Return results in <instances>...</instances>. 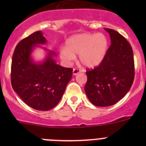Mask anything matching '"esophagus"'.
<instances>
[{
    "label": "esophagus",
    "instance_id": "1",
    "mask_svg": "<svg viewBox=\"0 0 146 146\" xmlns=\"http://www.w3.org/2000/svg\"><path fill=\"white\" fill-rule=\"evenodd\" d=\"M80 72V71L78 69H73V74H74V75H77V74H79Z\"/></svg>",
    "mask_w": 146,
    "mask_h": 146
}]
</instances>
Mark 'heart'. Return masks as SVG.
Instances as JSON below:
<instances>
[{"label":"heart","instance_id":"b5f03b06","mask_svg":"<svg viewBox=\"0 0 146 146\" xmlns=\"http://www.w3.org/2000/svg\"><path fill=\"white\" fill-rule=\"evenodd\" d=\"M108 50V40L102 33H81L71 37L66 42V47L60 50V57L70 64L79 55L81 64L86 68H94L104 60Z\"/></svg>","mask_w":146,"mask_h":146}]
</instances>
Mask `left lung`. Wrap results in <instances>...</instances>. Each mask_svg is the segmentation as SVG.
<instances>
[{"label":"left lung","instance_id":"8db88e82","mask_svg":"<svg viewBox=\"0 0 146 146\" xmlns=\"http://www.w3.org/2000/svg\"><path fill=\"white\" fill-rule=\"evenodd\" d=\"M111 45L97 67L86 72L85 91L89 101L97 107L113 105L131 88L135 77L132 48L127 40L115 30L104 28Z\"/></svg>","mask_w":146,"mask_h":146}]
</instances>
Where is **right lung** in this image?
Listing matches in <instances>:
<instances>
[{"mask_svg":"<svg viewBox=\"0 0 146 146\" xmlns=\"http://www.w3.org/2000/svg\"><path fill=\"white\" fill-rule=\"evenodd\" d=\"M47 42L42 31H36L21 40L12 56L11 82L14 91L24 102L37 110L55 108L72 77V69L56 64V54L48 51L44 60L36 63L31 53L39 44Z\"/></svg>","mask_w":146,"mask_h":146,"instance_id":"right-lung-1","label":"right lung"}]
</instances>
